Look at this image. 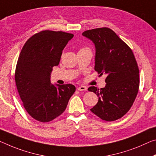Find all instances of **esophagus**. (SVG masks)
Masks as SVG:
<instances>
[{
	"label": "esophagus",
	"instance_id": "esophagus-1",
	"mask_svg": "<svg viewBox=\"0 0 156 156\" xmlns=\"http://www.w3.org/2000/svg\"><path fill=\"white\" fill-rule=\"evenodd\" d=\"M77 89L79 91H87V88L85 86H80V87H78Z\"/></svg>",
	"mask_w": 156,
	"mask_h": 156
}]
</instances>
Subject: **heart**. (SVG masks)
I'll use <instances>...</instances> for the list:
<instances>
[{
	"instance_id": "obj_1",
	"label": "heart",
	"mask_w": 156,
	"mask_h": 156,
	"mask_svg": "<svg viewBox=\"0 0 156 156\" xmlns=\"http://www.w3.org/2000/svg\"><path fill=\"white\" fill-rule=\"evenodd\" d=\"M82 50H83V49H82Z\"/></svg>"
}]
</instances>
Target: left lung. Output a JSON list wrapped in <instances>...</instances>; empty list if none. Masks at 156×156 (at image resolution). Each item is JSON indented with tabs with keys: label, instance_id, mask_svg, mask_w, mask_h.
<instances>
[{
	"label": "left lung",
	"instance_id": "8db88e82",
	"mask_svg": "<svg viewBox=\"0 0 156 156\" xmlns=\"http://www.w3.org/2000/svg\"><path fill=\"white\" fill-rule=\"evenodd\" d=\"M82 34L95 46L94 70L100 76L107 75L104 87L88 88L98 98L90 110L101 119L115 121L130 110L137 94L140 77L137 62L131 49L110 28L92 29Z\"/></svg>",
	"mask_w": 156,
	"mask_h": 156
}]
</instances>
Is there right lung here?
Returning <instances> with one entry per match:
<instances>
[{"instance_id":"right-lung-1","label":"right lung","mask_w":156,"mask_h":156,"mask_svg":"<svg viewBox=\"0 0 156 156\" xmlns=\"http://www.w3.org/2000/svg\"><path fill=\"white\" fill-rule=\"evenodd\" d=\"M73 34L44 30L32 36L22 48L17 62L15 82L27 112L34 119L48 122L62 114L76 91L71 84L51 83L54 66Z\"/></svg>"}]
</instances>
